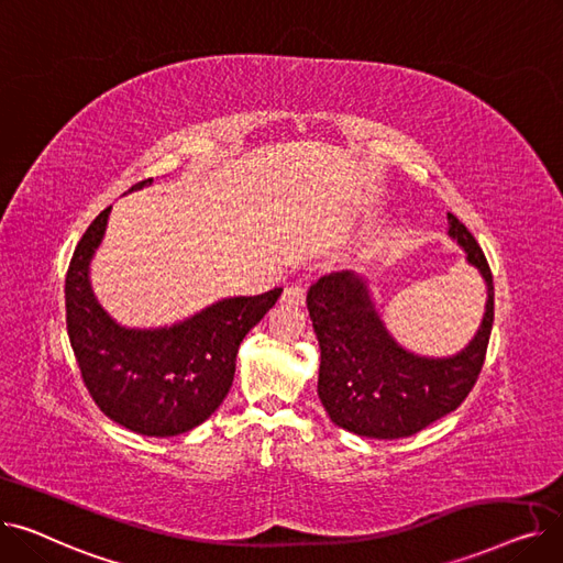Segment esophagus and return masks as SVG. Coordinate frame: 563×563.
I'll return each instance as SVG.
<instances>
[{"instance_id": "obj_1", "label": "esophagus", "mask_w": 563, "mask_h": 563, "mask_svg": "<svg viewBox=\"0 0 563 563\" xmlns=\"http://www.w3.org/2000/svg\"><path fill=\"white\" fill-rule=\"evenodd\" d=\"M283 301L291 303V306H303L306 303V289L297 283H291L283 289Z\"/></svg>"}]
</instances>
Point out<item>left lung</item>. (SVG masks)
I'll list each match as a JSON object with an SVG mask.
<instances>
[{
	"label": "left lung",
	"mask_w": 563,
	"mask_h": 563,
	"mask_svg": "<svg viewBox=\"0 0 563 563\" xmlns=\"http://www.w3.org/2000/svg\"><path fill=\"white\" fill-rule=\"evenodd\" d=\"M450 236L482 272L488 301L482 327L452 358H422L383 327L363 278L338 272L308 289V310L321 349L319 399L331 420L358 435L395 440L422 431L463 404L486 361L493 329V274L482 246L450 212Z\"/></svg>",
	"instance_id": "8db88e82"
}]
</instances>
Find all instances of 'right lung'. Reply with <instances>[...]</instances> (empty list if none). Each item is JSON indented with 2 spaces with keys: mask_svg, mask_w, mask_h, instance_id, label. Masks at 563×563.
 <instances>
[{
  "mask_svg": "<svg viewBox=\"0 0 563 563\" xmlns=\"http://www.w3.org/2000/svg\"><path fill=\"white\" fill-rule=\"evenodd\" d=\"M136 183L130 191L151 185ZM111 207L86 228L66 274V327L81 380L109 420L141 435H177L225 399L242 340L274 308L283 287L223 299L170 329H123L100 308L88 264Z\"/></svg>",
  "mask_w": 563,
  "mask_h": 563,
  "instance_id": "add662e5",
  "label": "right lung"
}]
</instances>
